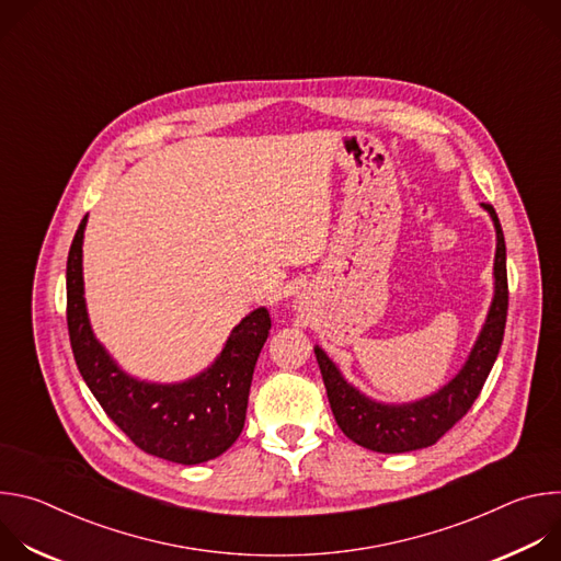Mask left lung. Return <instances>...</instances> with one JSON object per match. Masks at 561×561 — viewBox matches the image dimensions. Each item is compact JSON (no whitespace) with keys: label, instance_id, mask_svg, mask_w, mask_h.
Returning a JSON list of instances; mask_svg holds the SVG:
<instances>
[{"label":"left lung","instance_id":"8db88e82","mask_svg":"<svg viewBox=\"0 0 561 561\" xmlns=\"http://www.w3.org/2000/svg\"><path fill=\"white\" fill-rule=\"evenodd\" d=\"M493 217L497 230L495 251V295L486 322L479 333L461 370L437 392L411 404H381L351 386L329 355L314 346V357L322 370L331 411L337 426L355 444L375 453H409L433 446L448 433L472 407L484 388V381L502 348L506 312H508V277H506V242L497 213L491 204H482Z\"/></svg>","mask_w":561,"mask_h":561}]
</instances>
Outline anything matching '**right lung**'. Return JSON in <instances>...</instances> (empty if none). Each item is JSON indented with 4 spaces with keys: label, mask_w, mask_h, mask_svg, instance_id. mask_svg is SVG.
Segmentation results:
<instances>
[{
    "label": "right lung",
    "mask_w": 561,
    "mask_h": 561,
    "mask_svg": "<svg viewBox=\"0 0 561 561\" xmlns=\"http://www.w3.org/2000/svg\"><path fill=\"white\" fill-rule=\"evenodd\" d=\"M87 219L79 224L66 264V322L72 355L104 413L148 455L193 466L226 453L244 428L249 390L271 314L257 308L239 322L219 357L180 383H150L126 375L95 340L82 277Z\"/></svg>",
    "instance_id": "1"
}]
</instances>
